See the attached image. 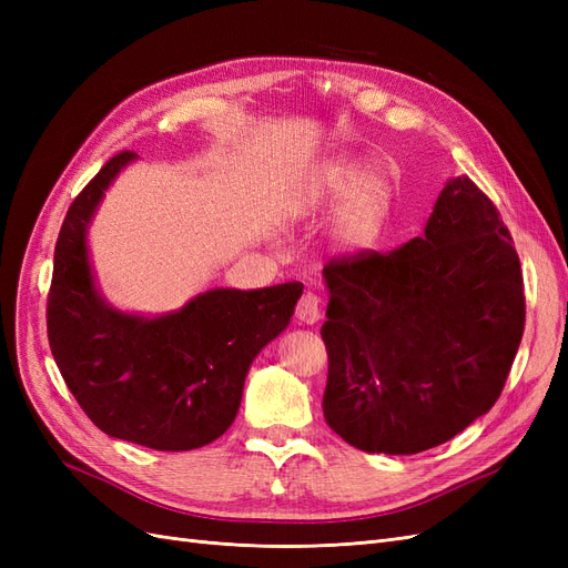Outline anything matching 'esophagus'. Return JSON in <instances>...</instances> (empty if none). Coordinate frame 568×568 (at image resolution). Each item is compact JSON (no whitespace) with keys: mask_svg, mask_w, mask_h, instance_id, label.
Wrapping results in <instances>:
<instances>
[{"mask_svg":"<svg viewBox=\"0 0 568 568\" xmlns=\"http://www.w3.org/2000/svg\"><path fill=\"white\" fill-rule=\"evenodd\" d=\"M296 317L305 324H315L320 320V296L313 291H305L296 303Z\"/></svg>","mask_w":568,"mask_h":568,"instance_id":"34e87169","label":"esophagus"}]
</instances>
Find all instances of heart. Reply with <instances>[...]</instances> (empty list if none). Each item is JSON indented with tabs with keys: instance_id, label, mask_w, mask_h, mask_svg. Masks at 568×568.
<instances>
[{
	"instance_id": "1",
	"label": "heart",
	"mask_w": 568,
	"mask_h": 568,
	"mask_svg": "<svg viewBox=\"0 0 568 568\" xmlns=\"http://www.w3.org/2000/svg\"><path fill=\"white\" fill-rule=\"evenodd\" d=\"M353 174L355 170L348 161L329 163L320 173L317 194L336 196L346 189L334 220V239L343 248L359 251L369 248L382 234L390 203V184L376 168L359 170L355 179Z\"/></svg>"
}]
</instances>
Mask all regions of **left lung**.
<instances>
[{
    "instance_id": "obj_1",
    "label": "left lung",
    "mask_w": 568,
    "mask_h": 568,
    "mask_svg": "<svg viewBox=\"0 0 568 568\" xmlns=\"http://www.w3.org/2000/svg\"><path fill=\"white\" fill-rule=\"evenodd\" d=\"M324 419L365 453L415 455L500 398L526 324L524 274L500 211L445 184L422 236L324 265Z\"/></svg>"
}]
</instances>
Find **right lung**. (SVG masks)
<instances>
[{"label": "right lung", "mask_w": 568, "mask_h": 568, "mask_svg": "<svg viewBox=\"0 0 568 568\" xmlns=\"http://www.w3.org/2000/svg\"><path fill=\"white\" fill-rule=\"evenodd\" d=\"M134 156L115 153L63 217L47 296L49 348L101 432L151 450H194L234 422L253 357L286 329L303 284L213 288L156 320L109 307L92 282L84 227Z\"/></svg>", "instance_id": "obj_1"}]
</instances>
